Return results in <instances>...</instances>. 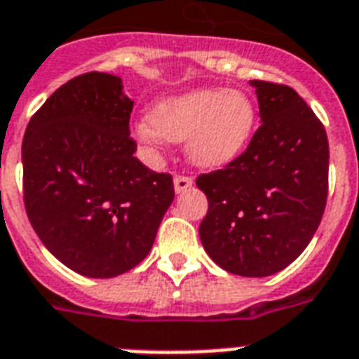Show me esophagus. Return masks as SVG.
<instances>
[{"label":"esophagus","mask_w":359,"mask_h":359,"mask_svg":"<svg viewBox=\"0 0 359 359\" xmlns=\"http://www.w3.org/2000/svg\"><path fill=\"white\" fill-rule=\"evenodd\" d=\"M173 184H175V191L177 194H184L188 188H191V184H194V180L190 179V177H175L173 180Z\"/></svg>","instance_id":"esophagus-1"}]
</instances>
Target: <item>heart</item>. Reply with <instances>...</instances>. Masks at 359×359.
<instances>
[{
  "label": "heart",
  "mask_w": 359,
  "mask_h": 359,
  "mask_svg": "<svg viewBox=\"0 0 359 359\" xmlns=\"http://www.w3.org/2000/svg\"><path fill=\"white\" fill-rule=\"evenodd\" d=\"M257 111L238 89H194L158 102L134 126L141 145L156 151L163 141H184V152L194 165L224 168L244 151L255 126Z\"/></svg>",
  "instance_id": "1"
}]
</instances>
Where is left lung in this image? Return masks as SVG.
Listing matches in <instances>:
<instances>
[{"mask_svg":"<svg viewBox=\"0 0 359 359\" xmlns=\"http://www.w3.org/2000/svg\"><path fill=\"white\" fill-rule=\"evenodd\" d=\"M261 126L244 154L201 175L208 212L199 238L218 266L266 278L311 242L328 197V137L323 123L287 86L251 80Z\"/></svg>","mask_w":359,"mask_h":359,"instance_id":"1","label":"left lung"}]
</instances>
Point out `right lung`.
I'll return each mask as SVG.
<instances>
[{"label":"right lung","mask_w":359,"mask_h":359,"mask_svg":"<svg viewBox=\"0 0 359 359\" xmlns=\"http://www.w3.org/2000/svg\"><path fill=\"white\" fill-rule=\"evenodd\" d=\"M132 108L119 76L89 72L59 87L25 128L27 218L46 250L87 278L137 266L175 199L171 175L134 156Z\"/></svg>","instance_id":"add662e5"}]
</instances>
